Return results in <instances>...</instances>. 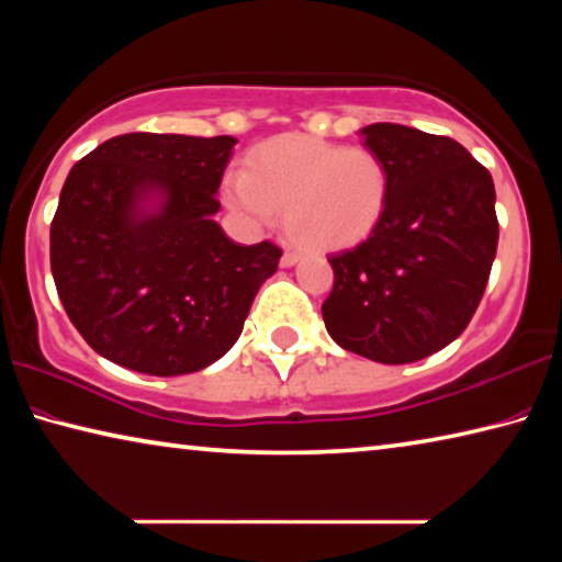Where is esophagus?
<instances>
[{"mask_svg":"<svg viewBox=\"0 0 562 562\" xmlns=\"http://www.w3.org/2000/svg\"><path fill=\"white\" fill-rule=\"evenodd\" d=\"M297 262H300V255L297 252H284L282 260H280L282 267H292V265H297Z\"/></svg>","mask_w":562,"mask_h":562,"instance_id":"esophagus-1","label":"esophagus"}]
</instances>
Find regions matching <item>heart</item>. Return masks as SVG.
Returning a JSON list of instances; mask_svg holds the SVG:
<instances>
[{
	"mask_svg": "<svg viewBox=\"0 0 562 562\" xmlns=\"http://www.w3.org/2000/svg\"><path fill=\"white\" fill-rule=\"evenodd\" d=\"M390 175L364 147L307 135L265 142L245 172L227 177L225 200L252 227H270L284 212V229L300 247L329 252L362 243L382 217Z\"/></svg>",
	"mask_w": 562,
	"mask_h": 562,
	"instance_id": "b5f03b06",
	"label": "heart"
}]
</instances>
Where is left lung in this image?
Returning a JSON list of instances; mask_svg holds the SVG:
<instances>
[{"label": "left lung", "mask_w": 562, "mask_h": 562, "mask_svg": "<svg viewBox=\"0 0 562 562\" xmlns=\"http://www.w3.org/2000/svg\"><path fill=\"white\" fill-rule=\"evenodd\" d=\"M360 135L385 162L390 194L370 237L329 255L323 319L347 352L417 362L456 340L480 305L497 249L495 184L450 137L390 122Z\"/></svg>", "instance_id": "8db88e82"}]
</instances>
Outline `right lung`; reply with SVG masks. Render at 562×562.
Wrapping results in <instances>:
<instances>
[{
	"instance_id": "obj_1",
	"label": "right lung",
	"mask_w": 562,
	"mask_h": 562,
	"mask_svg": "<svg viewBox=\"0 0 562 562\" xmlns=\"http://www.w3.org/2000/svg\"><path fill=\"white\" fill-rule=\"evenodd\" d=\"M235 145L132 132L69 169L49 233L52 278L97 355L172 378L237 342L282 249L237 245L215 222Z\"/></svg>"
}]
</instances>
